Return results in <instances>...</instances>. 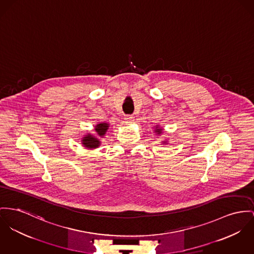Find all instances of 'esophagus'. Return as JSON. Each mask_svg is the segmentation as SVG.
I'll use <instances>...</instances> for the list:
<instances>
[{
  "mask_svg": "<svg viewBox=\"0 0 254 254\" xmlns=\"http://www.w3.org/2000/svg\"><path fill=\"white\" fill-rule=\"evenodd\" d=\"M125 120H126V122H127V123H132V122H133V120H134V117H133V116H131V115H127V116H126V117H125Z\"/></svg>",
  "mask_w": 254,
  "mask_h": 254,
  "instance_id": "34e87169",
  "label": "esophagus"
}]
</instances>
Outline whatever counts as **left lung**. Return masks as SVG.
<instances>
[{
	"label": "left lung",
	"instance_id": "left-lung-1",
	"mask_svg": "<svg viewBox=\"0 0 254 254\" xmlns=\"http://www.w3.org/2000/svg\"><path fill=\"white\" fill-rule=\"evenodd\" d=\"M156 132H157V134H159V133H161V129H156Z\"/></svg>",
	"mask_w": 254,
	"mask_h": 254
}]
</instances>
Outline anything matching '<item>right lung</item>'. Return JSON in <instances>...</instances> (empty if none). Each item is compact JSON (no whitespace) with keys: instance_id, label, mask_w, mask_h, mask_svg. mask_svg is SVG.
Returning a JSON list of instances; mask_svg holds the SVG:
<instances>
[{"instance_id":"right-lung-1","label":"right lung","mask_w":254,"mask_h":254,"mask_svg":"<svg viewBox=\"0 0 254 254\" xmlns=\"http://www.w3.org/2000/svg\"><path fill=\"white\" fill-rule=\"evenodd\" d=\"M108 129V125L103 123V124H98V126L96 127L95 130L97 131V134L98 136H103L106 132V130ZM100 142L98 140V138L95 136H92L91 134H88L87 136L84 137L83 139V145L87 148H98L99 146Z\"/></svg>"}]
</instances>
